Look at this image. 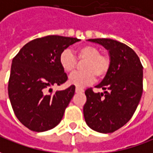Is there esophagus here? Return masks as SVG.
<instances>
[{
  "label": "esophagus",
  "mask_w": 153,
  "mask_h": 153,
  "mask_svg": "<svg viewBox=\"0 0 153 153\" xmlns=\"http://www.w3.org/2000/svg\"><path fill=\"white\" fill-rule=\"evenodd\" d=\"M83 91H84L83 89H81V88H78V87L76 88V93H82Z\"/></svg>",
  "instance_id": "esophagus-1"
}]
</instances>
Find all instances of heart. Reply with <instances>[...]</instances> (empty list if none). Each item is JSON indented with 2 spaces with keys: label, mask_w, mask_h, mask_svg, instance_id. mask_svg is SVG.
Wrapping results in <instances>:
<instances>
[{
  "label": "heart",
  "mask_w": 153,
  "mask_h": 153,
  "mask_svg": "<svg viewBox=\"0 0 153 153\" xmlns=\"http://www.w3.org/2000/svg\"><path fill=\"white\" fill-rule=\"evenodd\" d=\"M76 57L70 50L66 49L59 56V63L62 70L71 73L76 67V59L86 61L83 63L84 71L75 72L69 76L68 82L78 88H83L93 83L97 78H103L110 70L111 59L107 55L101 54L97 47L91 45H86L79 47L75 51Z\"/></svg>",
  "instance_id": "heart-1"
}]
</instances>
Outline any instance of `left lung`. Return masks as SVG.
Masks as SVG:
<instances>
[{"label":"left lung","mask_w":153,"mask_h":153,"mask_svg":"<svg viewBox=\"0 0 153 153\" xmlns=\"http://www.w3.org/2000/svg\"><path fill=\"white\" fill-rule=\"evenodd\" d=\"M109 52L110 70L96 86L104 91H85L87 102L83 114L88 127L102 133H111L131 118L143 94V67L134 51L126 44L107 38L89 39Z\"/></svg>","instance_id":"8db88e82"}]
</instances>
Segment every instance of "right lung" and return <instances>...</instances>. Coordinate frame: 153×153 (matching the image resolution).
Masks as SVG:
<instances>
[{
	"mask_svg": "<svg viewBox=\"0 0 153 153\" xmlns=\"http://www.w3.org/2000/svg\"><path fill=\"white\" fill-rule=\"evenodd\" d=\"M80 40L46 36L26 43L12 60L8 95L16 117L37 132L54 128L62 121L75 93V86L52 93L51 86L62 85L67 76L59 56Z\"/></svg>",
	"mask_w": 153,
	"mask_h": 153,
	"instance_id": "add662e5",
	"label": "right lung"
}]
</instances>
